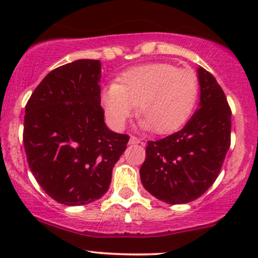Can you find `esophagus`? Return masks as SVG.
<instances>
[{
    "label": "esophagus",
    "instance_id": "1",
    "mask_svg": "<svg viewBox=\"0 0 258 258\" xmlns=\"http://www.w3.org/2000/svg\"><path fill=\"white\" fill-rule=\"evenodd\" d=\"M142 143V141L137 137H135V136H131V138H130V144H139Z\"/></svg>",
    "mask_w": 258,
    "mask_h": 258
}]
</instances>
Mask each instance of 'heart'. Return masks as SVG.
Segmentation results:
<instances>
[{"instance_id": "heart-1", "label": "heart", "mask_w": 258, "mask_h": 258, "mask_svg": "<svg viewBox=\"0 0 258 258\" xmlns=\"http://www.w3.org/2000/svg\"><path fill=\"white\" fill-rule=\"evenodd\" d=\"M198 94L199 82L194 72L152 63L121 74L119 84L106 86L100 99L115 130L123 128L138 104L139 126L165 135L184 125L193 114Z\"/></svg>"}]
</instances>
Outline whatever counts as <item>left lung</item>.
I'll return each mask as SVG.
<instances>
[{
	"label": "left lung",
	"mask_w": 258,
	"mask_h": 258,
	"mask_svg": "<svg viewBox=\"0 0 258 258\" xmlns=\"http://www.w3.org/2000/svg\"><path fill=\"white\" fill-rule=\"evenodd\" d=\"M200 103L182 130L149 141L139 173L144 188L156 199L190 203L210 188L220 173L230 147L232 110L216 79L198 69Z\"/></svg>",
	"instance_id": "8db88e82"
}]
</instances>
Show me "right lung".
I'll list each match as a JSON object with an SVG mask.
<instances>
[{"label":"right lung","mask_w":258,"mask_h":258,"mask_svg":"<svg viewBox=\"0 0 258 258\" xmlns=\"http://www.w3.org/2000/svg\"><path fill=\"white\" fill-rule=\"evenodd\" d=\"M100 61L79 59L52 70L25 106L26 159L41 188L68 206L108 191L130 137L112 132L100 106Z\"/></svg>","instance_id":"obj_1"}]
</instances>
